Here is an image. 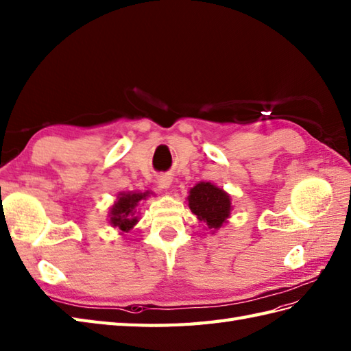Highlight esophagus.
<instances>
[{
	"mask_svg": "<svg viewBox=\"0 0 351 351\" xmlns=\"http://www.w3.org/2000/svg\"><path fill=\"white\" fill-rule=\"evenodd\" d=\"M171 183H173V177L165 174V176H160L158 178V184L162 187V189H168V187L171 186Z\"/></svg>",
	"mask_w": 351,
	"mask_h": 351,
	"instance_id": "obj_1",
	"label": "esophagus"
}]
</instances>
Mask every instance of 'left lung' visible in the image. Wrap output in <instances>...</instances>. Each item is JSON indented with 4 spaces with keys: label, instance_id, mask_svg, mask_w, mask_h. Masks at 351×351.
Returning <instances> with one entry per match:
<instances>
[{
    "label": "left lung",
    "instance_id": "8db88e82",
    "mask_svg": "<svg viewBox=\"0 0 351 351\" xmlns=\"http://www.w3.org/2000/svg\"><path fill=\"white\" fill-rule=\"evenodd\" d=\"M187 201H189V208L193 215L204 223H207L208 229L216 230L226 223L230 211H232L230 196L213 183L201 182L193 186L187 196Z\"/></svg>",
    "mask_w": 351,
    "mask_h": 351
}]
</instances>
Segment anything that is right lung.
Instances as JSON below:
<instances>
[{"mask_svg": "<svg viewBox=\"0 0 351 351\" xmlns=\"http://www.w3.org/2000/svg\"><path fill=\"white\" fill-rule=\"evenodd\" d=\"M150 192H122L119 193L117 201L110 208V225L119 228L122 232H130L136 225L138 216H135V208L144 201Z\"/></svg>", "mask_w": 351, "mask_h": 351, "instance_id": "add662e5", "label": "right lung"}]
</instances>
